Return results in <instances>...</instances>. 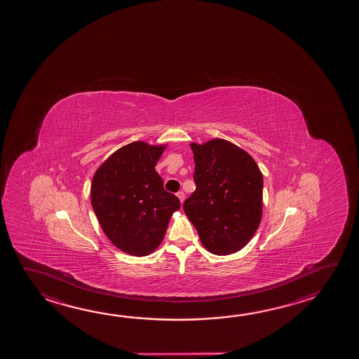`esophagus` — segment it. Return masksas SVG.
Returning a JSON list of instances; mask_svg holds the SVG:
<instances>
[{
  "mask_svg": "<svg viewBox=\"0 0 359 359\" xmlns=\"http://www.w3.org/2000/svg\"><path fill=\"white\" fill-rule=\"evenodd\" d=\"M177 198H179V201H180V203H182V201H185V194H184V191H179L177 194Z\"/></svg>",
  "mask_w": 359,
  "mask_h": 359,
  "instance_id": "1",
  "label": "esophagus"
}]
</instances>
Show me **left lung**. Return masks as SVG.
I'll return each instance as SVG.
<instances>
[{
  "instance_id": "left-lung-1",
  "label": "left lung",
  "mask_w": 359,
  "mask_h": 359,
  "mask_svg": "<svg viewBox=\"0 0 359 359\" xmlns=\"http://www.w3.org/2000/svg\"><path fill=\"white\" fill-rule=\"evenodd\" d=\"M196 188L184 201L203 245L218 256L245 247L262 218L264 177L251 155L223 139L190 144Z\"/></svg>"
}]
</instances>
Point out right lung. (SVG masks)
Returning a JSON list of instances; mask_svg holds the SVG:
<instances>
[{
  "mask_svg": "<svg viewBox=\"0 0 359 359\" xmlns=\"http://www.w3.org/2000/svg\"><path fill=\"white\" fill-rule=\"evenodd\" d=\"M166 145L135 141L114 152L95 171L90 203L104 234L118 250L147 256L163 242L180 208L155 166Z\"/></svg>",
  "mask_w": 359,
  "mask_h": 359,
  "instance_id": "right-lung-1",
  "label": "right lung"
}]
</instances>
